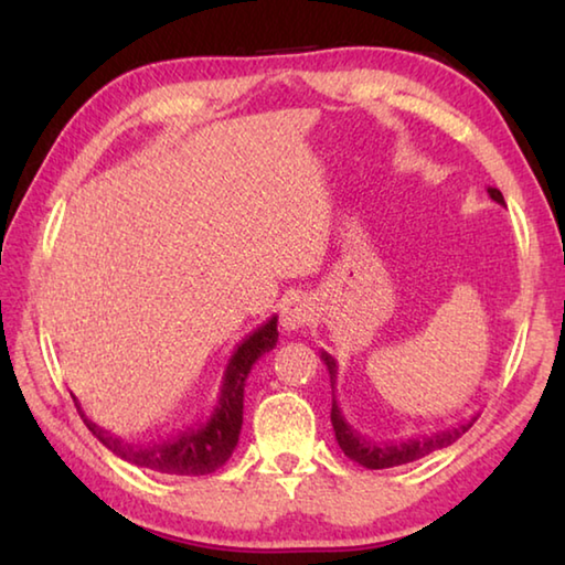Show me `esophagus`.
<instances>
[{
  "label": "esophagus",
  "instance_id": "obj_1",
  "mask_svg": "<svg viewBox=\"0 0 565 565\" xmlns=\"http://www.w3.org/2000/svg\"><path fill=\"white\" fill-rule=\"evenodd\" d=\"M313 319V303L303 294H294L281 303V327L284 331H299Z\"/></svg>",
  "mask_w": 565,
  "mask_h": 565
}]
</instances>
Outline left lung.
I'll use <instances>...</instances> for the list:
<instances>
[{"mask_svg": "<svg viewBox=\"0 0 565 565\" xmlns=\"http://www.w3.org/2000/svg\"><path fill=\"white\" fill-rule=\"evenodd\" d=\"M489 196L493 199L495 204L505 206L503 202V194L499 189L489 186ZM321 359L327 363L329 369V376H331V396H333V388H337V359L329 356L327 351H321ZM478 418L471 416L463 424L446 428V431H438V434H428V436H414V438H404V441H388V444H376V441H369V438H363L359 431H353L349 426V420L343 418L341 408L337 404V396L331 398V426H333V434H337V441L341 446V451L347 454L351 461L361 463L363 468H394V466H404L411 461H418V458H424L428 454L438 451V448H446L451 446L456 438H461L468 428L473 426V420Z\"/></svg>", "mask_w": 565, "mask_h": 565, "instance_id": "1", "label": "left lung"}]
</instances>
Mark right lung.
Masks as SVG:
<instances>
[{"instance_id": "obj_1", "label": "right lung", "mask_w": 565, "mask_h": 565, "mask_svg": "<svg viewBox=\"0 0 565 565\" xmlns=\"http://www.w3.org/2000/svg\"><path fill=\"white\" fill-rule=\"evenodd\" d=\"M276 317H271L259 329H254L248 337L234 349L232 359L226 363L222 391H218V401L204 424L194 428H186L174 438H167L161 444L151 446H134L121 441V438L104 431L94 420L84 416L79 401L74 398L76 408L87 424L89 431L99 438V441L117 454L124 461L134 466L149 468V471L171 473V476H206L222 468L228 458H232L234 448L238 444V434H242L244 424V386L246 379L252 374V366L259 361L264 353H269L276 341H279V331H276Z\"/></svg>"}]
</instances>
